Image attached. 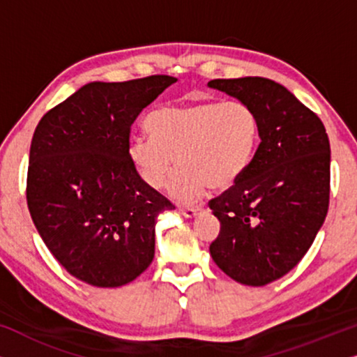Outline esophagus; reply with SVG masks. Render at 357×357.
<instances>
[{
    "label": "esophagus",
    "instance_id": "34e87169",
    "mask_svg": "<svg viewBox=\"0 0 357 357\" xmlns=\"http://www.w3.org/2000/svg\"><path fill=\"white\" fill-rule=\"evenodd\" d=\"M180 213H182L187 219H195L203 213V209H199V208H180Z\"/></svg>",
    "mask_w": 357,
    "mask_h": 357
}]
</instances>
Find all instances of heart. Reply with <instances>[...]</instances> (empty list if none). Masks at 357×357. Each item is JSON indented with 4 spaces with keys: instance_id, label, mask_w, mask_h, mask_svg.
Here are the masks:
<instances>
[{
    "instance_id": "heart-1",
    "label": "heart",
    "mask_w": 357,
    "mask_h": 357,
    "mask_svg": "<svg viewBox=\"0 0 357 357\" xmlns=\"http://www.w3.org/2000/svg\"><path fill=\"white\" fill-rule=\"evenodd\" d=\"M149 138H135L128 158L139 178L159 190L175 164L170 198L193 204L208 190H227L250 165L258 143V119L243 102H190L154 110L146 119Z\"/></svg>"
}]
</instances>
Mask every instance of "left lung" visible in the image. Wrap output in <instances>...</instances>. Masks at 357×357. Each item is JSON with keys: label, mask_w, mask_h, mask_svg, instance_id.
Masks as SVG:
<instances>
[{"label": "left lung", "mask_w": 357, "mask_h": 357, "mask_svg": "<svg viewBox=\"0 0 357 357\" xmlns=\"http://www.w3.org/2000/svg\"><path fill=\"white\" fill-rule=\"evenodd\" d=\"M209 87L255 112L260 144L245 174L209 202L221 222L209 253L245 286L289 273L324 226L330 199V141L314 112L266 77L213 79Z\"/></svg>", "instance_id": "obj_1"}]
</instances>
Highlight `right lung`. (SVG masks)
Segmentation results:
<instances>
[{"instance_id":"1","label":"right lung","mask_w":357,"mask_h":357,"mask_svg":"<svg viewBox=\"0 0 357 357\" xmlns=\"http://www.w3.org/2000/svg\"><path fill=\"white\" fill-rule=\"evenodd\" d=\"M175 81L89 82L38 121L29 211L52 255L87 284H128L153 261L155 221L172 203L139 178L128 158L130 130Z\"/></svg>"}]
</instances>
